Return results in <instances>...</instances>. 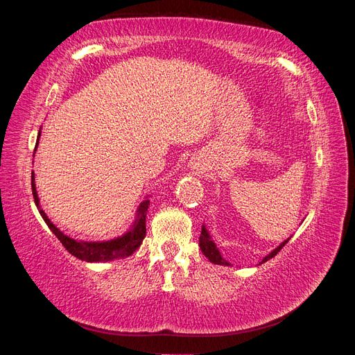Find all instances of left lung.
<instances>
[{"mask_svg":"<svg viewBox=\"0 0 355 355\" xmlns=\"http://www.w3.org/2000/svg\"><path fill=\"white\" fill-rule=\"evenodd\" d=\"M290 239H287V240H284L280 245L278 247H275V249L270 253V254H266L263 259L259 262V265L261 263H263V262H266V261H270V259H272V257L280 252L283 247H284V244L288 241ZM200 249H201V252H202V254L207 257V259L211 262V263H214V265H225V266H230L231 263L228 262V261H225L223 257H222V254H220V252H219V249L216 247V244H214V241L211 240V235H210V232H209V230L206 228V225H202L201 227V235H200Z\"/></svg>","mask_w":355,"mask_h":355,"instance_id":"8db88e82","label":"left lung"}]
</instances>
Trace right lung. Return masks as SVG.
Here are the masks:
<instances>
[{"instance_id": "right-lung-1", "label": "right lung", "mask_w": 355, "mask_h": 355, "mask_svg": "<svg viewBox=\"0 0 355 355\" xmlns=\"http://www.w3.org/2000/svg\"><path fill=\"white\" fill-rule=\"evenodd\" d=\"M40 136H41V130L38 133L35 149L38 146ZM31 185H32V194H34V201L37 204V209L41 214V218L44 219L50 231L56 235L59 241L63 244V247H65L72 256L78 257L80 261L94 263V262H110L115 259H123V257L133 254L135 250H137L139 247H141L146 235V213L149 207V198H148L149 196H146L145 200L139 204V207L136 210V218L130 230L124 232L123 235H120V237L105 240V241H83V240L71 239L67 234H63L56 225L49 219L44 210L41 209L40 198L37 194L34 171H32V176H31Z\"/></svg>"}]
</instances>
